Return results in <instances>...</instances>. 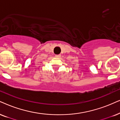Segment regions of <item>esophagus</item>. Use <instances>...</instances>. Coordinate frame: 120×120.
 I'll list each match as a JSON object with an SVG mask.
<instances>
[{
  "mask_svg": "<svg viewBox=\"0 0 120 120\" xmlns=\"http://www.w3.org/2000/svg\"><path fill=\"white\" fill-rule=\"evenodd\" d=\"M55 57H57V58H60L61 57V55H60V54L59 55H55Z\"/></svg>",
  "mask_w": 120,
  "mask_h": 120,
  "instance_id": "34e87169",
  "label": "esophagus"
}]
</instances>
